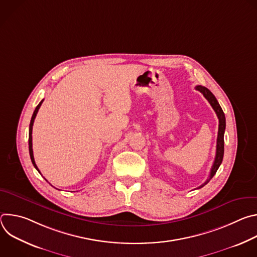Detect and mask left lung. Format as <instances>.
<instances>
[{
  "mask_svg": "<svg viewBox=\"0 0 257 257\" xmlns=\"http://www.w3.org/2000/svg\"><path fill=\"white\" fill-rule=\"evenodd\" d=\"M195 89L200 91L203 94V96L208 100V102L212 106L213 111L215 112V114L217 116V119H218V132H217V138H216V152H215L214 162H213V165L211 167L208 179L203 183L202 185H200L197 188V189H199V188L203 187L204 185H206L207 183L211 180V178L215 175L217 169L219 168V166H221V164L223 162V158H224V134H225V129H226V118H225V114L223 112L221 105H219L215 96L211 93V91L209 89H207L206 87L201 86V85H197L195 87Z\"/></svg>",
  "mask_w": 257,
  "mask_h": 257,
  "instance_id": "left-lung-1",
  "label": "left lung"
}]
</instances>
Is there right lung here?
<instances>
[{"mask_svg":"<svg viewBox=\"0 0 257 257\" xmlns=\"http://www.w3.org/2000/svg\"><path fill=\"white\" fill-rule=\"evenodd\" d=\"M43 101H44V99H43V100L38 104V106H36V107H35V109H34L33 115H32V117H31L30 124H29V137H28V145H29V155H30V159H31V162H32V164H33L34 168H35L36 170H38L39 172H40V170H39L38 166H36V164H35V162H34L33 152H32V126H33V123H34V119H35V117H36V114H38V112H39V109H40V107H41V105H42ZM40 173H41V172H40Z\"/></svg>","mask_w":257,"mask_h":257,"instance_id":"obj_1","label":"right lung"}]
</instances>
